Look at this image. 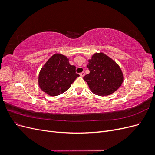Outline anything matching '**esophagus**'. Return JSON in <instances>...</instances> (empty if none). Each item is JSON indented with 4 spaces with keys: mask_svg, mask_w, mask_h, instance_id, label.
<instances>
[{
    "mask_svg": "<svg viewBox=\"0 0 155 155\" xmlns=\"http://www.w3.org/2000/svg\"><path fill=\"white\" fill-rule=\"evenodd\" d=\"M79 75H80V76H81V77H83L84 76H85V72H81L80 74H79Z\"/></svg>",
    "mask_w": 155,
    "mask_h": 155,
    "instance_id": "obj_1",
    "label": "esophagus"
}]
</instances>
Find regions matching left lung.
<instances>
[{"label": "left lung", "instance_id": "left-lung-1", "mask_svg": "<svg viewBox=\"0 0 155 155\" xmlns=\"http://www.w3.org/2000/svg\"><path fill=\"white\" fill-rule=\"evenodd\" d=\"M90 73L83 77L91 91L100 96L118 90L124 81L122 72L115 61L103 53L94 54L88 60Z\"/></svg>", "mask_w": 155, "mask_h": 155}]
</instances>
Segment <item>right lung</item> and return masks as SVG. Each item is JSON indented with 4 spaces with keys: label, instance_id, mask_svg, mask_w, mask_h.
I'll list each match as a JSON object with an SVG mask.
<instances>
[{
    "label": "right lung",
    "instance_id": "obj_1",
    "mask_svg": "<svg viewBox=\"0 0 155 155\" xmlns=\"http://www.w3.org/2000/svg\"><path fill=\"white\" fill-rule=\"evenodd\" d=\"M76 67L66 56L55 54L47 61L39 75V85L47 94L55 96L67 91L78 77Z\"/></svg>",
    "mask_w": 155,
    "mask_h": 155
}]
</instances>
